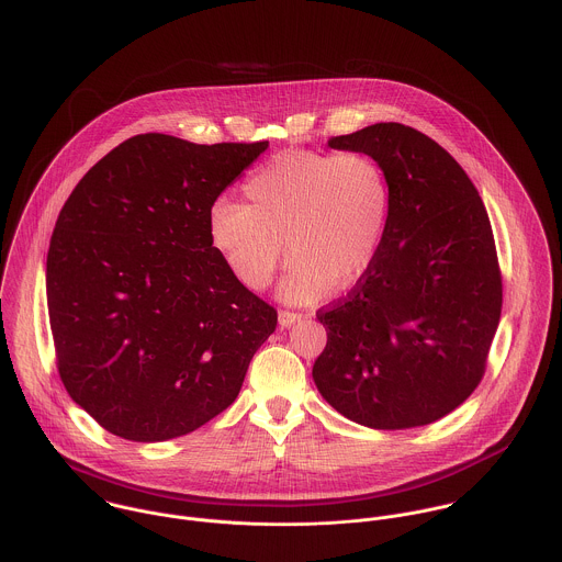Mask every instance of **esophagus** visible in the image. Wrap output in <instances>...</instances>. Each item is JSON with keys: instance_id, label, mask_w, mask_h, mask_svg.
Returning <instances> with one entry per match:
<instances>
[{"instance_id": "1", "label": "esophagus", "mask_w": 562, "mask_h": 562, "mask_svg": "<svg viewBox=\"0 0 562 562\" xmlns=\"http://www.w3.org/2000/svg\"><path fill=\"white\" fill-rule=\"evenodd\" d=\"M303 318L301 314H294V312H279V324L281 326H292L294 322H299Z\"/></svg>"}]
</instances>
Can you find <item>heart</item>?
<instances>
[{
    "mask_svg": "<svg viewBox=\"0 0 562 562\" xmlns=\"http://www.w3.org/2000/svg\"><path fill=\"white\" fill-rule=\"evenodd\" d=\"M244 194L250 205L227 196L212 203L210 244L241 285L263 290L288 239L294 261L279 292L294 305L363 279L392 216L387 170L363 151H281L246 179Z\"/></svg>",
    "mask_w": 562,
    "mask_h": 562,
    "instance_id": "1",
    "label": "heart"
}]
</instances>
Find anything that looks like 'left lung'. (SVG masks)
I'll use <instances>...</instances> for the list:
<instances>
[{"instance_id":"obj_1","label":"left lung","mask_w":562,"mask_h":562,"mask_svg":"<svg viewBox=\"0 0 562 562\" xmlns=\"http://www.w3.org/2000/svg\"><path fill=\"white\" fill-rule=\"evenodd\" d=\"M328 147L385 166L392 216L368 274L316 314V387L368 428L426 426L479 387L497 330L502 274L484 203L461 164L408 125L376 123Z\"/></svg>"}]
</instances>
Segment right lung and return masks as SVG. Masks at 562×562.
Listing matches in <instances>:
<instances>
[{"instance_id": "add662e5", "label": "right lung", "mask_w": 562, "mask_h": 562, "mask_svg": "<svg viewBox=\"0 0 562 562\" xmlns=\"http://www.w3.org/2000/svg\"><path fill=\"white\" fill-rule=\"evenodd\" d=\"M266 149L138 134L97 161L60 210L47 252L56 366L108 432L175 439L238 398L277 310L227 270L207 214Z\"/></svg>"}]
</instances>
